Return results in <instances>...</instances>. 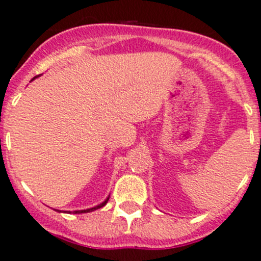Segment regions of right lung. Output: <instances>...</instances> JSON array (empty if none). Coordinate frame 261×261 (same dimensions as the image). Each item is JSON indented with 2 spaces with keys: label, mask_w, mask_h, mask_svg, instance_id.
Here are the masks:
<instances>
[{
  "label": "right lung",
  "mask_w": 261,
  "mask_h": 261,
  "mask_svg": "<svg viewBox=\"0 0 261 261\" xmlns=\"http://www.w3.org/2000/svg\"><path fill=\"white\" fill-rule=\"evenodd\" d=\"M35 77H37V76H35ZM108 199H110V198H107V200H106V201H103V203H102V204H99V205L94 206V208L87 209V211H75V212H74V214H79V213H89V212H93V211H95V209H99V208H102V206H105L106 204H107Z\"/></svg>",
  "instance_id": "1"
}]
</instances>
